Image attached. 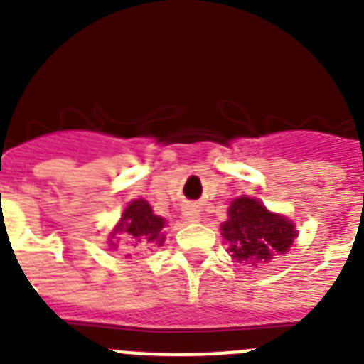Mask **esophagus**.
Instances as JSON below:
<instances>
[{"label": "esophagus", "instance_id": "esophagus-1", "mask_svg": "<svg viewBox=\"0 0 364 364\" xmlns=\"http://www.w3.org/2000/svg\"><path fill=\"white\" fill-rule=\"evenodd\" d=\"M184 218L188 222H197L198 218H200V213H198V211L195 210V208H188V210L184 211Z\"/></svg>", "mask_w": 364, "mask_h": 364}]
</instances>
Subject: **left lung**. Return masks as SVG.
Returning <instances> with one entry per match:
<instances>
[{"mask_svg": "<svg viewBox=\"0 0 364 364\" xmlns=\"http://www.w3.org/2000/svg\"><path fill=\"white\" fill-rule=\"evenodd\" d=\"M230 218L220 226L230 242L231 257L239 262H268L273 255L286 253L297 237L288 218L269 213L255 198H235L228 211Z\"/></svg>", "mask_w": 364, "mask_h": 364, "instance_id": "1", "label": "left lung"}]
</instances>
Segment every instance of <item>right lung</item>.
<instances>
[{"instance_id":"right-lung-1","label":"right lung","mask_w":364,"mask_h":364,"mask_svg":"<svg viewBox=\"0 0 364 364\" xmlns=\"http://www.w3.org/2000/svg\"><path fill=\"white\" fill-rule=\"evenodd\" d=\"M164 224H166L164 218L156 217L151 210V205L144 198H138V200H133L125 208L124 217H122L120 224H118L112 237L109 239V244L112 247H117V244L112 242L114 235L125 233V237H127L133 247H144L147 244L162 246L164 240H166L162 233Z\"/></svg>"}]
</instances>
